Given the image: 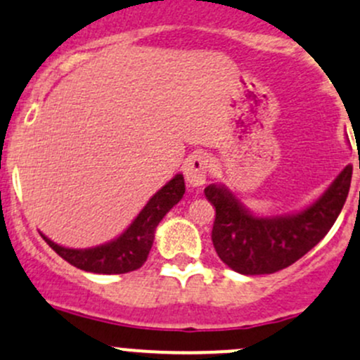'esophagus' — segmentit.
<instances>
[{"mask_svg":"<svg viewBox=\"0 0 360 360\" xmlns=\"http://www.w3.org/2000/svg\"><path fill=\"white\" fill-rule=\"evenodd\" d=\"M185 179L192 187H201L206 184L210 173V159L205 154H195L185 161Z\"/></svg>","mask_w":360,"mask_h":360,"instance_id":"34e87169","label":"esophagus"}]
</instances>
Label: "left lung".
Wrapping results in <instances>:
<instances>
[{
    "instance_id": "8db88e82",
    "label": "left lung",
    "mask_w": 360,
    "mask_h": 360,
    "mask_svg": "<svg viewBox=\"0 0 360 360\" xmlns=\"http://www.w3.org/2000/svg\"><path fill=\"white\" fill-rule=\"evenodd\" d=\"M350 181L348 165L314 205L284 217H255L227 187L207 185L205 195L217 213L211 231L217 255L244 276L286 269L328 234L345 205Z\"/></svg>"
}]
</instances>
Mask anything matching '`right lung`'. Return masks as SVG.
Segmentation results:
<instances>
[{
	"label": "right lung",
	"instance_id": "obj_1",
	"mask_svg": "<svg viewBox=\"0 0 360 360\" xmlns=\"http://www.w3.org/2000/svg\"><path fill=\"white\" fill-rule=\"evenodd\" d=\"M184 175H176L161 191L155 192L123 234L102 246L72 250V248L58 246L46 236L41 234V237L58 257L81 270L95 274L131 272L146 263L154 243L155 227L165 218V214L184 198Z\"/></svg>",
	"mask_w": 360,
	"mask_h": 360
}]
</instances>
